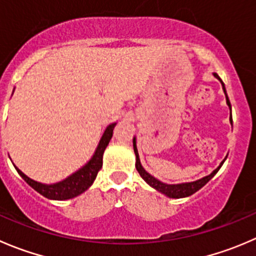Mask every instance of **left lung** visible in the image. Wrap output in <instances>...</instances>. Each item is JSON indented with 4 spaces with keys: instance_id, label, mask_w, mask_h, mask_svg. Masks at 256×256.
Wrapping results in <instances>:
<instances>
[{
    "instance_id": "1",
    "label": "left lung",
    "mask_w": 256,
    "mask_h": 256,
    "mask_svg": "<svg viewBox=\"0 0 256 256\" xmlns=\"http://www.w3.org/2000/svg\"><path fill=\"white\" fill-rule=\"evenodd\" d=\"M214 76L220 81V82H222V90H224L225 98H226V104L230 108V122H232V105H230L229 98H228L226 90H225V85H224V82L222 81V78H219V75H218V74H214ZM132 144H134V152H135V156H136L135 166H136V170L138 171V174H140L141 178H142L144 180H145L146 182L151 186V188H154L155 190H158V192L164 194L165 196L170 198V199H181V198H188V196H190V195L195 194V192H196L198 190H200V188H202V186L208 182V181L212 180V176H214L215 174L219 171V168H222V165L224 164V161H225V160L222 161V162L220 164V165L218 166V168H215V170L212 171L210 175L205 176V178H199V180H196V181H192V182H182V184H174V185H170V184L161 182L160 180H158V178H154L152 175H150V174H148V171L142 168V165H141V162H140V158H138V146H136V138H134Z\"/></svg>"
}]
</instances>
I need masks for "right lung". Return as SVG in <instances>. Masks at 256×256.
Segmentation results:
<instances>
[{
	"label": "right lung",
	"mask_w": 256,
	"mask_h": 256,
	"mask_svg": "<svg viewBox=\"0 0 256 256\" xmlns=\"http://www.w3.org/2000/svg\"><path fill=\"white\" fill-rule=\"evenodd\" d=\"M115 126L116 122H112L106 128L102 136H101L100 141H98V148H96L95 152L91 156L90 160H88L82 168H80L78 171H75V172L71 174L70 176H68L65 180L47 185V184H41L32 180L28 176L24 175L20 168H17L16 166H14V168H16L20 176H21L34 190H36L38 194H41L42 196L47 198V199L50 200L74 199V198L78 196V195H81L82 192H85V191L92 185L94 181H95L98 170L102 168L104 151L108 148V142H110L111 138H112V131Z\"/></svg>",
	"instance_id": "obj_1"
}]
</instances>
